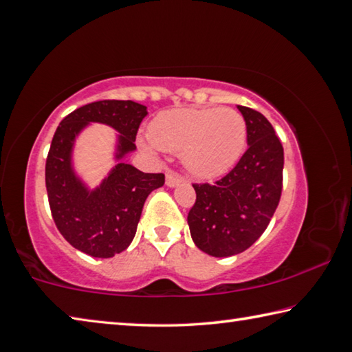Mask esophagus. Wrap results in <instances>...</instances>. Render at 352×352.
I'll return each mask as SVG.
<instances>
[{
	"mask_svg": "<svg viewBox=\"0 0 352 352\" xmlns=\"http://www.w3.org/2000/svg\"><path fill=\"white\" fill-rule=\"evenodd\" d=\"M180 183H182V178L178 177L175 172H172V170L166 172V184H168L169 188H174V186H177V184H180Z\"/></svg>",
	"mask_w": 352,
	"mask_h": 352,
	"instance_id": "34e87169",
	"label": "esophagus"
}]
</instances>
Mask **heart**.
Listing matches in <instances>:
<instances>
[{"mask_svg":"<svg viewBox=\"0 0 352 352\" xmlns=\"http://www.w3.org/2000/svg\"><path fill=\"white\" fill-rule=\"evenodd\" d=\"M148 135L157 147L180 153L190 175L212 180L239 162L248 130L242 113L230 107H188L160 113Z\"/></svg>","mask_w":352,"mask_h":352,"instance_id":"b5f03b06","label":"heart"}]
</instances>
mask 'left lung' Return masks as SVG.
Wrapping results in <instances>:
<instances>
[{
    "label": "left lung",
    "mask_w": 352,
    "mask_h": 352,
    "mask_svg": "<svg viewBox=\"0 0 352 352\" xmlns=\"http://www.w3.org/2000/svg\"><path fill=\"white\" fill-rule=\"evenodd\" d=\"M247 121L248 148L228 174L194 183L195 204L188 225L195 245L216 258L245 252L276 211L283 190L284 148L264 115L237 105Z\"/></svg>",
    "instance_id": "left-lung-1"
}]
</instances>
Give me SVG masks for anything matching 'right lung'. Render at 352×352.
I'll list each match as a JSON object with an SVG mask.
<instances>
[{
	"mask_svg": "<svg viewBox=\"0 0 352 352\" xmlns=\"http://www.w3.org/2000/svg\"><path fill=\"white\" fill-rule=\"evenodd\" d=\"M147 110L133 100H98L62 119L46 158L47 200L57 230L74 248L93 258H113L133 241L142 206L153 189L164 184V174H144L132 164L118 163L99 188L88 190L71 166L77 133L90 122L118 130V153L136 148L135 138Z\"/></svg>",
	"mask_w": 352,
	"mask_h": 352,
	"instance_id": "right-lung-1",
	"label": "right lung"
}]
</instances>
